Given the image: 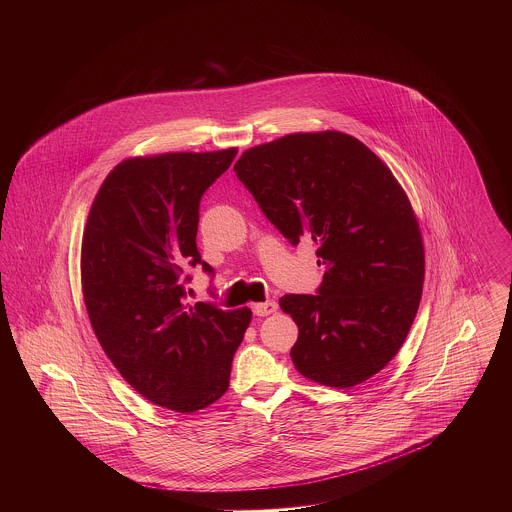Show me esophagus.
<instances>
[{
  "instance_id": "1",
  "label": "esophagus",
  "mask_w": 512,
  "mask_h": 512,
  "mask_svg": "<svg viewBox=\"0 0 512 512\" xmlns=\"http://www.w3.org/2000/svg\"><path fill=\"white\" fill-rule=\"evenodd\" d=\"M251 309H253V313H255L257 317H267V315L276 313L278 305H276V301H265V303H255Z\"/></svg>"
}]
</instances>
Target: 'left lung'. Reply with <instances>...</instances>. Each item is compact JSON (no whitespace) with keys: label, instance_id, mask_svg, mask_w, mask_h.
Masks as SVG:
<instances>
[{"label":"left lung","instance_id":"1","mask_svg":"<svg viewBox=\"0 0 512 512\" xmlns=\"http://www.w3.org/2000/svg\"><path fill=\"white\" fill-rule=\"evenodd\" d=\"M234 171L290 244H317L326 268L315 295L280 297L299 328L293 365L322 386L363 384L401 349L422 295L409 197L363 142L334 130L251 147Z\"/></svg>","mask_w":512,"mask_h":512}]
</instances>
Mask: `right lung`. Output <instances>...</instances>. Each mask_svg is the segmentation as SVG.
I'll use <instances>...</instances> for the list:
<instances>
[{
	"mask_svg": "<svg viewBox=\"0 0 512 512\" xmlns=\"http://www.w3.org/2000/svg\"><path fill=\"white\" fill-rule=\"evenodd\" d=\"M238 149L163 153L119 163L103 180L82 236V293L105 355L147 401L195 413L230 384L251 311L186 303L199 201Z\"/></svg>",
	"mask_w": 512,
	"mask_h": 512,
	"instance_id": "1",
	"label": "right lung"
}]
</instances>
